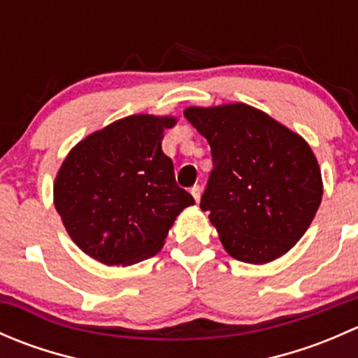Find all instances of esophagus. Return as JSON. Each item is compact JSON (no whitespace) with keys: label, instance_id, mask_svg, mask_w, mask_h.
<instances>
[{"label":"esophagus","instance_id":"1","mask_svg":"<svg viewBox=\"0 0 358 358\" xmlns=\"http://www.w3.org/2000/svg\"><path fill=\"white\" fill-rule=\"evenodd\" d=\"M190 194H192V197H194V199H196V202H199V201H201V194H202V189H201L199 185L192 187V189H190Z\"/></svg>","mask_w":358,"mask_h":358}]
</instances>
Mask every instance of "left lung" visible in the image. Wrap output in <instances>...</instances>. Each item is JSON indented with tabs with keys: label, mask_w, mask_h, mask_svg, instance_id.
I'll list each match as a JSON object with an SVG mask.
<instances>
[{
	"label": "left lung",
	"mask_w": 358,
	"mask_h": 358,
	"mask_svg": "<svg viewBox=\"0 0 358 358\" xmlns=\"http://www.w3.org/2000/svg\"><path fill=\"white\" fill-rule=\"evenodd\" d=\"M183 114L211 147L201 209L227 252L255 265L286 255L322 201V176L308 143L246 103L189 107Z\"/></svg>",
	"instance_id": "8db88e82"
}]
</instances>
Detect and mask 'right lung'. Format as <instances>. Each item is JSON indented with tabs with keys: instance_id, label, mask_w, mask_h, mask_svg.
<instances>
[{
	"instance_id": "right-lung-1",
	"label": "right lung",
	"mask_w": 358,
	"mask_h": 358,
	"mask_svg": "<svg viewBox=\"0 0 358 358\" xmlns=\"http://www.w3.org/2000/svg\"><path fill=\"white\" fill-rule=\"evenodd\" d=\"M175 117L129 115L92 133L69 152L55 208L71 239L106 265H133L161 251L168 230L194 197L178 187L162 152Z\"/></svg>"
}]
</instances>
